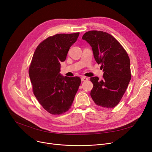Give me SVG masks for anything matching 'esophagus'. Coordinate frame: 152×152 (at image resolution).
I'll return each instance as SVG.
<instances>
[{
  "label": "esophagus",
  "instance_id": "34e87169",
  "mask_svg": "<svg viewBox=\"0 0 152 152\" xmlns=\"http://www.w3.org/2000/svg\"><path fill=\"white\" fill-rule=\"evenodd\" d=\"M81 80H82L83 81H86L88 80V77H86V76H82V77H81Z\"/></svg>",
  "mask_w": 152,
  "mask_h": 152
}]
</instances>
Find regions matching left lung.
I'll return each instance as SVG.
<instances>
[{
	"mask_svg": "<svg viewBox=\"0 0 152 152\" xmlns=\"http://www.w3.org/2000/svg\"><path fill=\"white\" fill-rule=\"evenodd\" d=\"M82 39L92 47L94 58L103 69V79L91 77L93 88L91 96L96 105L111 108L120 102L131 79L130 59L126 51L111 34L90 31Z\"/></svg>",
	"mask_w": 152,
	"mask_h": 152,
	"instance_id": "1",
	"label": "left lung"
}]
</instances>
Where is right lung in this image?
<instances>
[{"instance_id": "obj_1", "label": "right lung", "mask_w": 152, "mask_h": 152, "mask_svg": "<svg viewBox=\"0 0 152 152\" xmlns=\"http://www.w3.org/2000/svg\"><path fill=\"white\" fill-rule=\"evenodd\" d=\"M79 33L57 34L49 37L36 48L29 69L33 92L42 107L50 114L61 115L71 108L80 86V77L63 76L60 62Z\"/></svg>"}]
</instances>
